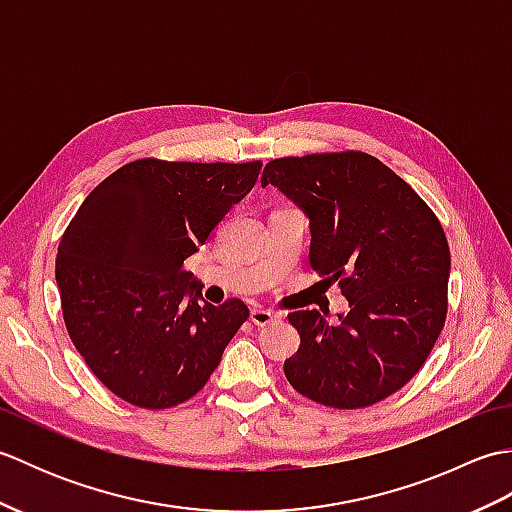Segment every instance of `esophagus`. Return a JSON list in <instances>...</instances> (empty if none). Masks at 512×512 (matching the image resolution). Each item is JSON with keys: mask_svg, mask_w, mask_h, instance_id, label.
<instances>
[{"mask_svg": "<svg viewBox=\"0 0 512 512\" xmlns=\"http://www.w3.org/2000/svg\"><path fill=\"white\" fill-rule=\"evenodd\" d=\"M279 319V314L277 312H273V310H264V308H253L250 310V321H253L255 325H268V323H273V321H277Z\"/></svg>", "mask_w": 512, "mask_h": 512, "instance_id": "1", "label": "esophagus"}]
</instances>
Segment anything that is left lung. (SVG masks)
Here are the masks:
<instances>
[{
  "label": "left lung",
  "mask_w": 512,
  "mask_h": 512,
  "mask_svg": "<svg viewBox=\"0 0 512 512\" xmlns=\"http://www.w3.org/2000/svg\"><path fill=\"white\" fill-rule=\"evenodd\" d=\"M268 184L306 213L310 266L350 303L339 323L288 314L301 336L288 383L325 407L374 405L416 376L442 332L451 255L438 217L363 151L270 160Z\"/></svg>",
  "instance_id": "obj_1"
}]
</instances>
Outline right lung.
<instances>
[{
  "mask_svg": "<svg viewBox=\"0 0 512 512\" xmlns=\"http://www.w3.org/2000/svg\"><path fill=\"white\" fill-rule=\"evenodd\" d=\"M259 171L257 160L129 162L65 228L54 264L65 328L94 376L129 405L169 409L198 394L248 319L239 299L206 303L182 264Z\"/></svg>",
  "mask_w": 512,
  "mask_h": 512,
  "instance_id": "1",
  "label": "right lung"
}]
</instances>
